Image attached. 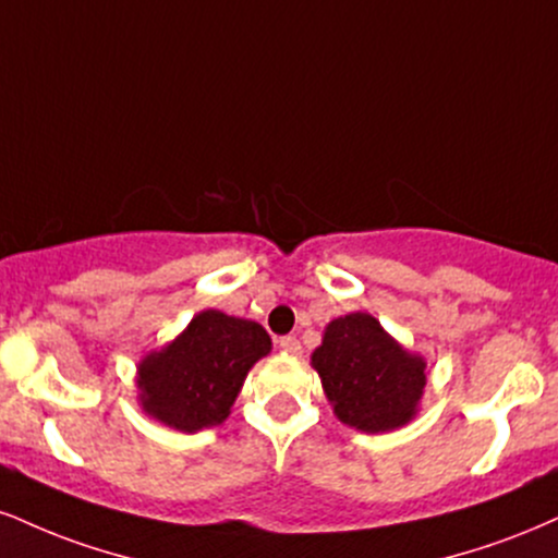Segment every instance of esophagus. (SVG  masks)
<instances>
[{"label": "esophagus", "instance_id": "1", "mask_svg": "<svg viewBox=\"0 0 558 558\" xmlns=\"http://www.w3.org/2000/svg\"><path fill=\"white\" fill-rule=\"evenodd\" d=\"M278 345L283 348L286 353H291V355H301V343L296 338H293V335H288V338H280L278 340Z\"/></svg>", "mask_w": 558, "mask_h": 558}]
</instances>
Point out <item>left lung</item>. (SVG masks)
Returning <instances> with one entry per match:
<instances>
[{
  "label": "left lung",
  "instance_id": "8db88e82",
  "mask_svg": "<svg viewBox=\"0 0 558 558\" xmlns=\"http://www.w3.org/2000/svg\"><path fill=\"white\" fill-rule=\"evenodd\" d=\"M312 366L335 415L366 434L405 426L426 387L424 355L405 351L366 312L332 319Z\"/></svg>",
  "mask_w": 558,
  "mask_h": 558
}]
</instances>
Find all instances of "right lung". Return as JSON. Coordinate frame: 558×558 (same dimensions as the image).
I'll return each instance as SVG.
<instances>
[{
  "label": "right lung",
  "instance_id": "add662e5",
  "mask_svg": "<svg viewBox=\"0 0 558 558\" xmlns=\"http://www.w3.org/2000/svg\"><path fill=\"white\" fill-rule=\"evenodd\" d=\"M270 348V335L257 322L205 308L177 340L140 361V405L186 434L223 424L250 368Z\"/></svg>",
  "mask_w": 558,
  "mask_h": 558
}]
</instances>
